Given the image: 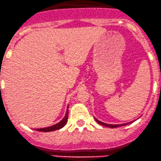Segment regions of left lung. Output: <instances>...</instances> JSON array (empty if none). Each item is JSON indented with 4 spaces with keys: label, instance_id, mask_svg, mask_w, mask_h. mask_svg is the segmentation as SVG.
<instances>
[{
    "label": "left lung",
    "instance_id": "left-lung-1",
    "mask_svg": "<svg viewBox=\"0 0 161 161\" xmlns=\"http://www.w3.org/2000/svg\"><path fill=\"white\" fill-rule=\"evenodd\" d=\"M95 120H96L97 122L99 124H101V125H103V126H105V127H110V128H115V127H121V126H125L127 125V124H131L132 122L134 121H130V122H128V123H125V124H106V123H103L102 121H100L99 120H97V118H95Z\"/></svg>",
    "mask_w": 161,
    "mask_h": 161
}]
</instances>
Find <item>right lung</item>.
Segmentation results:
<instances>
[{"label": "right lung", "instance_id": "right-lung-1", "mask_svg": "<svg viewBox=\"0 0 161 161\" xmlns=\"http://www.w3.org/2000/svg\"><path fill=\"white\" fill-rule=\"evenodd\" d=\"M68 108H69V107L67 106L66 114H65V116L64 117V118L62 119V120H60V122H58V124H54V125H53V126H51V127H44V128L35 129L36 130L41 131V132H50V131L56 130H59L60 128H62L63 127H64L65 124H66L67 122V119H68Z\"/></svg>", "mask_w": 161, "mask_h": 161}]
</instances>
